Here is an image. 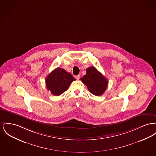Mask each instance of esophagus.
I'll return each instance as SVG.
<instances>
[{"instance_id":"1","label":"esophagus","mask_w":156,"mask_h":156,"mask_svg":"<svg viewBox=\"0 0 156 156\" xmlns=\"http://www.w3.org/2000/svg\"><path fill=\"white\" fill-rule=\"evenodd\" d=\"M75 78L76 80H79L80 78V75H75Z\"/></svg>"}]
</instances>
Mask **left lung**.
<instances>
[{
	"label": "left lung",
	"mask_w": 156,
	"mask_h": 156,
	"mask_svg": "<svg viewBox=\"0 0 156 156\" xmlns=\"http://www.w3.org/2000/svg\"><path fill=\"white\" fill-rule=\"evenodd\" d=\"M81 80L90 92L96 96L102 95L108 83L105 77L94 66H90L87 69L86 75L81 78Z\"/></svg>",
	"instance_id": "obj_1"
}]
</instances>
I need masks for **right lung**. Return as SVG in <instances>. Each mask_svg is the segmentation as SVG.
<instances>
[{
	"label": "right lung",
	"instance_id": "obj_1",
	"mask_svg": "<svg viewBox=\"0 0 156 156\" xmlns=\"http://www.w3.org/2000/svg\"><path fill=\"white\" fill-rule=\"evenodd\" d=\"M75 80L71 73L62 68H57L46 77V88L52 94L58 96L66 91L70 84Z\"/></svg>",
	"mask_w": 156,
	"mask_h": 156
}]
</instances>
